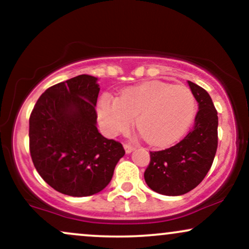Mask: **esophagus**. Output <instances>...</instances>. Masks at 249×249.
I'll return each mask as SVG.
<instances>
[{"label":"esophagus","mask_w":249,"mask_h":249,"mask_svg":"<svg viewBox=\"0 0 249 249\" xmlns=\"http://www.w3.org/2000/svg\"><path fill=\"white\" fill-rule=\"evenodd\" d=\"M124 148H125V152L126 153H131L132 151L134 150V146L132 144H130V142H125L124 144Z\"/></svg>","instance_id":"obj_1"}]
</instances>
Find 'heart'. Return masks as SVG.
Returning <instances> with one entry per match:
<instances>
[{
	"instance_id": "obj_1",
	"label": "heart",
	"mask_w": 249,
	"mask_h": 249,
	"mask_svg": "<svg viewBox=\"0 0 249 249\" xmlns=\"http://www.w3.org/2000/svg\"><path fill=\"white\" fill-rule=\"evenodd\" d=\"M196 98L184 85L150 81L125 89L119 98L98 101L99 124L108 136L125 132L136 124L150 144L165 146L185 133L196 113Z\"/></svg>"
}]
</instances>
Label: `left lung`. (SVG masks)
Wrapping results in <instances>:
<instances>
[{
    "label": "left lung",
    "mask_w": 249,
    "mask_h": 249,
    "mask_svg": "<svg viewBox=\"0 0 249 249\" xmlns=\"http://www.w3.org/2000/svg\"><path fill=\"white\" fill-rule=\"evenodd\" d=\"M198 102L192 130L178 144L150 152L144 178L147 186L164 196H181L204 180L218 148V112L205 89L188 81Z\"/></svg>",
    "instance_id": "1"
}]
</instances>
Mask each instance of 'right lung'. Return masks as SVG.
<instances>
[{"mask_svg":"<svg viewBox=\"0 0 249 249\" xmlns=\"http://www.w3.org/2000/svg\"><path fill=\"white\" fill-rule=\"evenodd\" d=\"M97 78L79 75L42 93L29 119L30 156L53 190L71 196L101 192L125 154L97 128Z\"/></svg>","mask_w":249,"mask_h":249,"instance_id":"right-lung-1","label":"right lung"}]
</instances>
